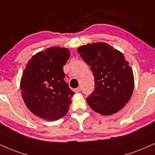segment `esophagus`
Listing matches in <instances>:
<instances>
[{"mask_svg": "<svg viewBox=\"0 0 155 155\" xmlns=\"http://www.w3.org/2000/svg\"><path fill=\"white\" fill-rule=\"evenodd\" d=\"M74 91H75L76 93H79V92L81 91V88H80V87L76 88V89H74Z\"/></svg>", "mask_w": 155, "mask_h": 155, "instance_id": "1", "label": "esophagus"}]
</instances>
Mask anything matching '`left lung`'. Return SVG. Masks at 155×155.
Returning <instances> with one entry per match:
<instances>
[{"mask_svg": "<svg viewBox=\"0 0 155 155\" xmlns=\"http://www.w3.org/2000/svg\"><path fill=\"white\" fill-rule=\"evenodd\" d=\"M77 51L94 76L95 89L87 98L88 104L101 114L117 113L128 102L134 90L129 62L122 53L104 42L81 46Z\"/></svg>", "mask_w": 155, "mask_h": 155, "instance_id": "left-lung-1", "label": "left lung"}]
</instances>
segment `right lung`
<instances>
[{
    "label": "right lung",
    "instance_id": "right-lung-1",
    "mask_svg": "<svg viewBox=\"0 0 155 155\" xmlns=\"http://www.w3.org/2000/svg\"><path fill=\"white\" fill-rule=\"evenodd\" d=\"M69 50L51 47L29 60L21 77L23 99L33 114L48 121L57 120L67 113L74 95L64 81L63 66Z\"/></svg>",
    "mask_w": 155,
    "mask_h": 155
}]
</instances>
